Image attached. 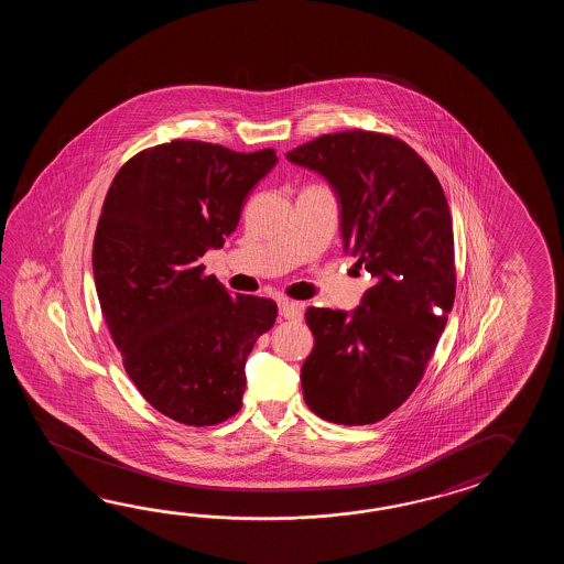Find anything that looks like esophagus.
<instances>
[{
	"label": "esophagus",
	"instance_id": "obj_1",
	"mask_svg": "<svg viewBox=\"0 0 564 564\" xmlns=\"http://www.w3.org/2000/svg\"><path fill=\"white\" fill-rule=\"evenodd\" d=\"M278 311H280V316H284L286 321L302 318V308H300L299 302H292V300H278Z\"/></svg>",
	"mask_w": 564,
	"mask_h": 564
}]
</instances>
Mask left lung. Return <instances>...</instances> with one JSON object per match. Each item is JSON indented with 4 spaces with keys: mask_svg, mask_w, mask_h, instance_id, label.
I'll return each mask as SVG.
<instances>
[{
    "mask_svg": "<svg viewBox=\"0 0 564 564\" xmlns=\"http://www.w3.org/2000/svg\"><path fill=\"white\" fill-rule=\"evenodd\" d=\"M286 159L328 181L345 252L375 278L352 312L306 311L304 401L333 423H377L420 384L454 306L449 205L430 165L381 132L323 134Z\"/></svg>",
    "mask_w": 564,
    "mask_h": 564,
    "instance_id": "left-lung-1",
    "label": "left lung"
}]
</instances>
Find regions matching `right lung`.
<instances>
[{
	"mask_svg": "<svg viewBox=\"0 0 564 564\" xmlns=\"http://www.w3.org/2000/svg\"><path fill=\"white\" fill-rule=\"evenodd\" d=\"M276 163L274 149L177 139L129 159L102 205L93 246L100 311L141 395L185 425L240 411L248 355L276 323L274 300L234 299L199 264Z\"/></svg>",
	"mask_w": 564,
	"mask_h": 564,
	"instance_id": "obj_1",
	"label": "right lung"
}]
</instances>
